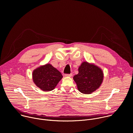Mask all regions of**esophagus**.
<instances>
[{"mask_svg": "<svg viewBox=\"0 0 133 133\" xmlns=\"http://www.w3.org/2000/svg\"><path fill=\"white\" fill-rule=\"evenodd\" d=\"M65 76L66 77H71L72 76V74H65Z\"/></svg>", "mask_w": 133, "mask_h": 133, "instance_id": "34e87169", "label": "esophagus"}]
</instances>
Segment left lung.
<instances>
[{
	"label": "left lung",
	"mask_w": 133,
	"mask_h": 133,
	"mask_svg": "<svg viewBox=\"0 0 133 133\" xmlns=\"http://www.w3.org/2000/svg\"><path fill=\"white\" fill-rule=\"evenodd\" d=\"M78 74L73 79L78 90L83 94H91L100 87L103 79V72L97 66L83 62L78 68Z\"/></svg>",
	"instance_id": "1"
}]
</instances>
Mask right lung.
Listing matches in <instances>:
<instances>
[{"mask_svg":"<svg viewBox=\"0 0 133 133\" xmlns=\"http://www.w3.org/2000/svg\"><path fill=\"white\" fill-rule=\"evenodd\" d=\"M32 77L34 83L44 91L53 90L63 78L61 72L50 64L34 69Z\"/></svg>","mask_w":133,"mask_h":133,"instance_id":"right-lung-1","label":"right lung"}]
</instances>
